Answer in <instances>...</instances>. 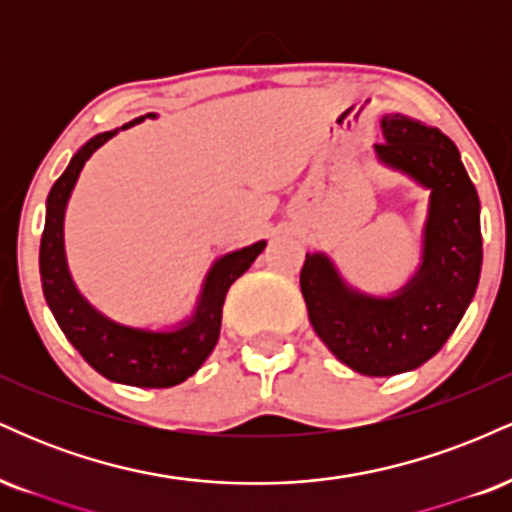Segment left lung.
I'll return each mask as SVG.
<instances>
[{
    "mask_svg": "<svg viewBox=\"0 0 512 512\" xmlns=\"http://www.w3.org/2000/svg\"><path fill=\"white\" fill-rule=\"evenodd\" d=\"M375 156L431 190L421 267L395 296L361 293L325 252L305 255L310 325L339 361L370 378L407 373L436 356L472 303L481 274L479 195L457 146L438 127L385 115Z\"/></svg>",
    "mask_w": 512,
    "mask_h": 512,
    "instance_id": "obj_1",
    "label": "left lung"
}]
</instances>
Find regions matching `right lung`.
Segmentation results:
<instances>
[{"mask_svg":"<svg viewBox=\"0 0 512 512\" xmlns=\"http://www.w3.org/2000/svg\"><path fill=\"white\" fill-rule=\"evenodd\" d=\"M144 117H154V113ZM144 117L127 122L122 129L137 125ZM117 132L120 129H110L88 139L52 185L48 211H45V231L40 238V281H43L45 301L64 337L103 378L134 387H173L195 375L214 351L219 342L226 293L238 276L248 272L267 243L260 240L243 250L228 252L211 264L195 315L182 322L178 330H137L98 313L81 296L69 274L67 257H64V209L84 163Z\"/></svg>","mask_w":512,"mask_h":512,"instance_id":"obj_1","label":"right lung"}]
</instances>
